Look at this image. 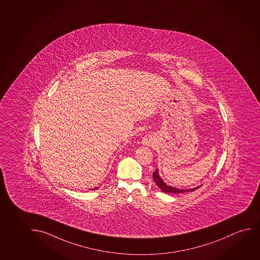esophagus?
I'll return each instance as SVG.
<instances>
[{"label":"esophagus","instance_id":"obj_1","mask_svg":"<svg viewBox=\"0 0 260 260\" xmlns=\"http://www.w3.org/2000/svg\"><path fill=\"white\" fill-rule=\"evenodd\" d=\"M153 140L152 138L150 137V136H145V137H143V143L144 145H147V146H150L151 144H152V142Z\"/></svg>","mask_w":260,"mask_h":260}]
</instances>
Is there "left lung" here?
Here are the masks:
<instances>
[{"mask_svg":"<svg viewBox=\"0 0 260 260\" xmlns=\"http://www.w3.org/2000/svg\"><path fill=\"white\" fill-rule=\"evenodd\" d=\"M152 177H153L154 182L157 183V186L160 188V190L163 191V192H166V193H183V192H187V191H193V190H197L198 188H200V187H196V188H192V189H190V190H182V189H177V188H175V187L169 186L168 184H166V183L161 180L160 177H159V175H158V171L156 170V171H154L153 174H152Z\"/></svg>","mask_w":260,"mask_h":260,"instance_id":"8db88e82","label":"left lung"}]
</instances>
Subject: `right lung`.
Listing matches in <instances>:
<instances>
[{"mask_svg":"<svg viewBox=\"0 0 260 260\" xmlns=\"http://www.w3.org/2000/svg\"><path fill=\"white\" fill-rule=\"evenodd\" d=\"M96 189H97V188H94V189H91V190H96Z\"/></svg>","mask_w":260,"mask_h":260,"instance_id":"right-lung-1","label":"right lung"}]
</instances>
